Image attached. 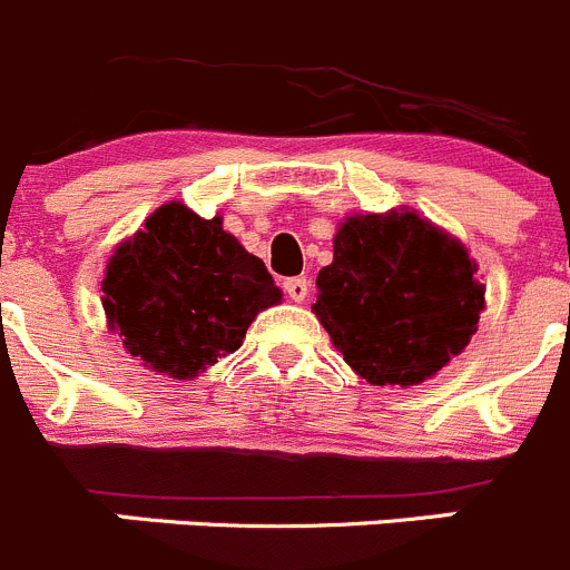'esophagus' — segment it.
Here are the masks:
<instances>
[{"mask_svg":"<svg viewBox=\"0 0 570 570\" xmlns=\"http://www.w3.org/2000/svg\"><path fill=\"white\" fill-rule=\"evenodd\" d=\"M284 289L292 301L301 303V301H306V295H309V281L303 278V275H297V278H286Z\"/></svg>","mask_w":570,"mask_h":570,"instance_id":"obj_1","label":"esophagus"}]
</instances>
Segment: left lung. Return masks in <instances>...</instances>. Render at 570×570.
<instances>
[{
  "instance_id": "8db88e82",
  "label": "left lung",
  "mask_w": 570,
  "mask_h": 570,
  "mask_svg": "<svg viewBox=\"0 0 570 570\" xmlns=\"http://www.w3.org/2000/svg\"><path fill=\"white\" fill-rule=\"evenodd\" d=\"M464 244L416 210L348 216L312 312L371 385H419L478 332L487 286Z\"/></svg>"
}]
</instances>
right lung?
Segmentation results:
<instances>
[{"label":"right lung","mask_w":570,"mask_h":570,"mask_svg":"<svg viewBox=\"0 0 570 570\" xmlns=\"http://www.w3.org/2000/svg\"><path fill=\"white\" fill-rule=\"evenodd\" d=\"M124 348L171 380L199 376L242 345L255 315L281 301L264 261L183 202H168L117 244L100 281Z\"/></svg>","instance_id":"add662e5"}]
</instances>
